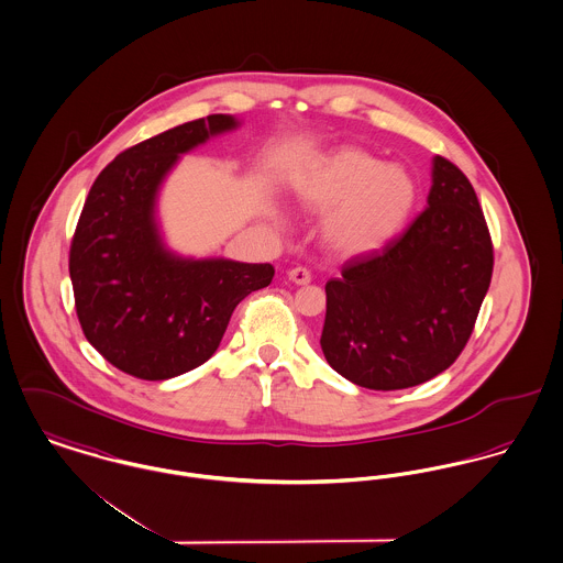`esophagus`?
Listing matches in <instances>:
<instances>
[{"mask_svg":"<svg viewBox=\"0 0 563 563\" xmlns=\"http://www.w3.org/2000/svg\"><path fill=\"white\" fill-rule=\"evenodd\" d=\"M289 278H291L296 285H308V283L312 280L310 269H306V267H294V269H289Z\"/></svg>","mask_w":563,"mask_h":563,"instance_id":"esophagus-1","label":"esophagus"}]
</instances>
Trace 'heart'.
I'll use <instances>...</instances> for the list:
<instances>
[{"label":"heart","mask_w":563,"mask_h":563,"mask_svg":"<svg viewBox=\"0 0 563 563\" xmlns=\"http://www.w3.org/2000/svg\"><path fill=\"white\" fill-rule=\"evenodd\" d=\"M296 197L308 212L332 214L325 238L345 255L382 249L402 227L416 201V184L400 167L355 147L328 154L296 177Z\"/></svg>","instance_id":"obj_1"}]
</instances>
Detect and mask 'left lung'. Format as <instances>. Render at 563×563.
I'll list each match as a JSON object with an SVG mask.
<instances>
[{"label":"left lung","instance_id":"1","mask_svg":"<svg viewBox=\"0 0 563 563\" xmlns=\"http://www.w3.org/2000/svg\"><path fill=\"white\" fill-rule=\"evenodd\" d=\"M490 276L493 240L476 190L437 156L429 206L382 251L351 257L328 280V364L368 389L433 379L467 345Z\"/></svg>","mask_w":563,"mask_h":563}]
</instances>
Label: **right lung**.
<instances>
[{
	"label": "right lung",
	"mask_w": 563,
	"mask_h": 563,
	"mask_svg": "<svg viewBox=\"0 0 563 563\" xmlns=\"http://www.w3.org/2000/svg\"><path fill=\"white\" fill-rule=\"evenodd\" d=\"M214 113L124 150L89 188L70 244L81 330L122 373L163 382L208 362L235 306L274 278L269 263L177 260L161 244L154 199L179 154L235 129Z\"/></svg>",
	"instance_id": "right-lung-1"
}]
</instances>
